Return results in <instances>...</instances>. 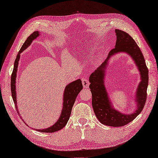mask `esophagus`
Listing matches in <instances>:
<instances>
[{"mask_svg": "<svg viewBox=\"0 0 158 158\" xmlns=\"http://www.w3.org/2000/svg\"><path fill=\"white\" fill-rule=\"evenodd\" d=\"M82 84H83L84 87L88 88L89 86V80L87 78H83L82 79Z\"/></svg>", "mask_w": 158, "mask_h": 158, "instance_id": "esophagus-1", "label": "esophagus"}]
</instances>
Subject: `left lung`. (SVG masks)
Wrapping results in <instances>:
<instances>
[{
	"instance_id": "1",
	"label": "left lung",
	"mask_w": 158,
	"mask_h": 158,
	"mask_svg": "<svg viewBox=\"0 0 158 158\" xmlns=\"http://www.w3.org/2000/svg\"><path fill=\"white\" fill-rule=\"evenodd\" d=\"M116 42L115 48L111 49L107 59L90 75L89 88L92 93V106L97 118L103 125L111 127H122L128 124L136 118L143 109L147 100L148 82V71L143 55L139 46L132 37L121 29H116ZM118 52H125L134 59L141 73L142 81L137 92L138 109L132 115H123L110 106V102L103 85L105 69L108 60Z\"/></svg>"
}]
</instances>
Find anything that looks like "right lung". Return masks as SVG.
<instances>
[{
  "label": "right lung",
  "instance_id": "right-lung-1",
  "mask_svg": "<svg viewBox=\"0 0 158 158\" xmlns=\"http://www.w3.org/2000/svg\"><path fill=\"white\" fill-rule=\"evenodd\" d=\"M39 35V31H35L28 36V38L23 44V46H22L21 49L19 51V53L17 56L15 61L13 70L11 74V95H12L13 100L15 105V108L17 110V112H19V111L17 110V106L15 80H16V75H17L19 61L20 58V54L26 48H27V46H29L30 44L31 43V42L34 39H35L36 37H38ZM82 89H83V85H82L81 80L80 79L73 81L72 83L67 85L65 89V91H64V106H63V109L62 110V114L60 115V117L58 121L51 127H49V128L46 129H42V130L36 129V131H38L39 132H42L50 133V132H54L63 129L69 119L72 108L74 103L75 100L77 98V96H78V93L80 92V91Z\"/></svg>",
  "mask_w": 158,
  "mask_h": 158
}]
</instances>
